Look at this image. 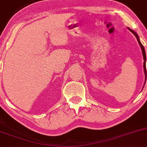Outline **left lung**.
I'll use <instances>...</instances> for the list:
<instances>
[{
  "mask_svg": "<svg viewBox=\"0 0 147 147\" xmlns=\"http://www.w3.org/2000/svg\"><path fill=\"white\" fill-rule=\"evenodd\" d=\"M130 31H132V33H133L134 35L135 36V37H136V38L137 39V41H138L139 44H140V47H141L142 48V54H143V57H144V73H145V76H146V53H145V50L144 48V46L142 45V44L141 43V42H140V38H139V36H137V34L135 32V31H133L132 30H130Z\"/></svg>",
  "mask_w": 147,
  "mask_h": 147,
  "instance_id": "obj_1",
  "label": "left lung"
}]
</instances>
